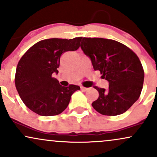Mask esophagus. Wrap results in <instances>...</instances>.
Returning a JSON list of instances; mask_svg holds the SVG:
<instances>
[{"instance_id":"34e87169","label":"esophagus","mask_w":157,"mask_h":157,"mask_svg":"<svg viewBox=\"0 0 157 157\" xmlns=\"http://www.w3.org/2000/svg\"><path fill=\"white\" fill-rule=\"evenodd\" d=\"M89 89V88H85V87H83V86H82V87H81V90H82V91H88Z\"/></svg>"}]
</instances>
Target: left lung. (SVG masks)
<instances>
[{"label": "left lung", "mask_w": 157, "mask_h": 157, "mask_svg": "<svg viewBox=\"0 0 157 157\" xmlns=\"http://www.w3.org/2000/svg\"><path fill=\"white\" fill-rule=\"evenodd\" d=\"M81 49L89 57L94 70L100 71L109 89L94 86L99 97L92 102L97 112L107 116L122 114L138 100L144 82V70L137 55L116 40L82 37Z\"/></svg>", "instance_id": "obj_1"}]
</instances>
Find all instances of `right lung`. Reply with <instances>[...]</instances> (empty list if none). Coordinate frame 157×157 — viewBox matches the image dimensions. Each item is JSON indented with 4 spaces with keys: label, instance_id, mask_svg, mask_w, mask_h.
Masks as SVG:
<instances>
[{
    "label": "right lung",
    "instance_id": "add662e5",
    "mask_svg": "<svg viewBox=\"0 0 157 157\" xmlns=\"http://www.w3.org/2000/svg\"><path fill=\"white\" fill-rule=\"evenodd\" d=\"M82 37L51 38L39 41L27 51L16 68L15 86L23 103L40 116L60 114L67 108L72 94L80 87L62 86L52 77L58 74L60 56L80 47Z\"/></svg>",
    "mask_w": 157,
    "mask_h": 157
}]
</instances>
